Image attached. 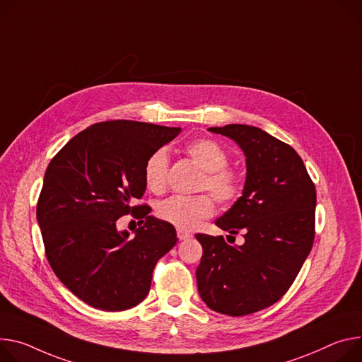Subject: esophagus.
<instances>
[{
	"label": "esophagus",
	"mask_w": 362,
	"mask_h": 362,
	"mask_svg": "<svg viewBox=\"0 0 362 362\" xmlns=\"http://www.w3.org/2000/svg\"><path fill=\"white\" fill-rule=\"evenodd\" d=\"M192 237V234L190 233H187V231H185V229H177V238L180 240V241H183V240H189Z\"/></svg>",
	"instance_id": "34e87169"
}]
</instances>
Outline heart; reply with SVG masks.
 Masks as SVG:
<instances>
[{
	"mask_svg": "<svg viewBox=\"0 0 362 362\" xmlns=\"http://www.w3.org/2000/svg\"><path fill=\"white\" fill-rule=\"evenodd\" d=\"M185 153L204 170L199 182L201 190H209L222 205H229L238 199L243 190V179L235 170L226 168L228 154L218 143L209 139L194 140L185 147ZM168 169L169 157L164 150H157L147 158L144 182L150 192L161 193L166 189ZM212 196L208 193L170 196L158 204L157 215L179 229H194L214 215L215 202Z\"/></svg>",
	"mask_w": 362,
	"mask_h": 362,
	"instance_id": "1",
	"label": "heart"
}]
</instances>
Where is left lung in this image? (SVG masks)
Returning <instances> with one entry per match:
<instances>
[{
    "label": "left lung",
    "instance_id": "1",
    "mask_svg": "<svg viewBox=\"0 0 362 362\" xmlns=\"http://www.w3.org/2000/svg\"><path fill=\"white\" fill-rule=\"evenodd\" d=\"M209 131L245 154L243 196L215 221L229 234L243 231L245 243L196 234L204 248L196 281L208 308L244 316L280 300L299 274L315 240L316 189L294 148L261 128L228 124Z\"/></svg>",
    "mask_w": 362,
    "mask_h": 362
}]
</instances>
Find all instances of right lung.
I'll use <instances>...</instances> for the list:
<instances>
[{"label":"right lung","instance_id":"add662e5","mask_svg":"<svg viewBox=\"0 0 362 362\" xmlns=\"http://www.w3.org/2000/svg\"><path fill=\"white\" fill-rule=\"evenodd\" d=\"M177 127L115 119L81 131L49 163L37 202L46 257L59 280L92 308L118 312L146 299L157 261L177 243L172 223L133 206L147 158ZM140 218L134 238L118 217Z\"/></svg>","mask_w":362,"mask_h":362}]
</instances>
